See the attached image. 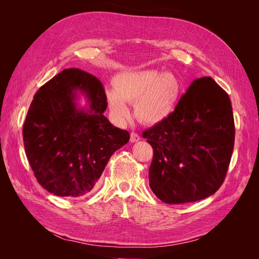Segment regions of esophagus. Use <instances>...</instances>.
I'll return each instance as SVG.
<instances>
[{
    "instance_id": "1",
    "label": "esophagus",
    "mask_w": 259,
    "mask_h": 259,
    "mask_svg": "<svg viewBox=\"0 0 259 259\" xmlns=\"http://www.w3.org/2000/svg\"><path fill=\"white\" fill-rule=\"evenodd\" d=\"M131 143H137L138 140H140V136L137 134V133H131Z\"/></svg>"
}]
</instances>
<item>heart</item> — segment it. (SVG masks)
I'll use <instances>...</instances> for the list:
<instances>
[{"label":"heart","mask_w":259,"mask_h":259,"mask_svg":"<svg viewBox=\"0 0 259 259\" xmlns=\"http://www.w3.org/2000/svg\"><path fill=\"white\" fill-rule=\"evenodd\" d=\"M113 88L106 90L107 103L116 119L130 115L126 103L134 104L136 119L144 124L161 123L173 113L180 85L176 75L154 69L127 70L116 74Z\"/></svg>","instance_id":"heart-1"}]
</instances>
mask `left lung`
Masks as SVG:
<instances>
[{
    "mask_svg": "<svg viewBox=\"0 0 259 259\" xmlns=\"http://www.w3.org/2000/svg\"><path fill=\"white\" fill-rule=\"evenodd\" d=\"M149 186L167 204L195 202L223 185L234 147L230 98L211 77L194 80L167 119L146 130Z\"/></svg>",
    "mask_w": 259,
    "mask_h": 259,
    "instance_id": "8db88e82",
    "label": "left lung"
}]
</instances>
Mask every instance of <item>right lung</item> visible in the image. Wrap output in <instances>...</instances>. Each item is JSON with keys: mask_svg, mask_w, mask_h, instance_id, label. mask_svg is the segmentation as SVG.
<instances>
[{"mask_svg": "<svg viewBox=\"0 0 259 259\" xmlns=\"http://www.w3.org/2000/svg\"><path fill=\"white\" fill-rule=\"evenodd\" d=\"M88 99L79 108L77 92ZM108 103L101 82L76 68L65 69L41 86L22 128L27 159L44 189L58 197L92 192L111 155L128 143L130 133L104 115Z\"/></svg>", "mask_w": 259, "mask_h": 259, "instance_id": "1", "label": "right lung"}]
</instances>
